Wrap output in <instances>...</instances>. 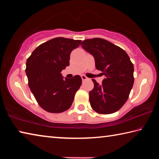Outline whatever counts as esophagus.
Wrapping results in <instances>:
<instances>
[{"label": "esophagus", "mask_w": 159, "mask_h": 159, "mask_svg": "<svg viewBox=\"0 0 159 159\" xmlns=\"http://www.w3.org/2000/svg\"><path fill=\"white\" fill-rule=\"evenodd\" d=\"M81 79L83 80H87L88 79V77L85 76V75H82L81 76Z\"/></svg>", "instance_id": "34e87169"}]
</instances>
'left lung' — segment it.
Instances as JSON below:
<instances>
[{"label":"left lung","instance_id":"8db88e82","mask_svg":"<svg viewBox=\"0 0 159 159\" xmlns=\"http://www.w3.org/2000/svg\"><path fill=\"white\" fill-rule=\"evenodd\" d=\"M81 45L95 58L96 69L105 76L101 85L92 79L91 107L101 114L118 111L128 99L134 83V66L130 57L122 48L103 39L85 40Z\"/></svg>","mask_w":159,"mask_h":159}]
</instances>
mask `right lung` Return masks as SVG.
I'll return each mask as SVG.
<instances>
[{"label":"right lung","mask_w":159,"mask_h":159,"mask_svg":"<svg viewBox=\"0 0 159 159\" xmlns=\"http://www.w3.org/2000/svg\"><path fill=\"white\" fill-rule=\"evenodd\" d=\"M80 40L55 38L38 46L26 63L29 86L40 107L50 113L66 111L73 103L82 79L79 75L63 79L61 71L69 65L70 54Z\"/></svg>","instance_id":"1"}]
</instances>
